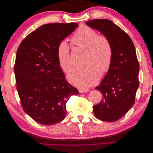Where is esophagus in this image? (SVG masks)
I'll use <instances>...</instances> for the list:
<instances>
[{"instance_id": "1", "label": "esophagus", "mask_w": 153, "mask_h": 153, "mask_svg": "<svg viewBox=\"0 0 153 153\" xmlns=\"http://www.w3.org/2000/svg\"><path fill=\"white\" fill-rule=\"evenodd\" d=\"M88 91H89V90H88V89H79L80 93H85V92H87Z\"/></svg>"}]
</instances>
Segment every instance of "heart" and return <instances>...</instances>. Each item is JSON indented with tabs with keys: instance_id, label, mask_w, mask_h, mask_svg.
<instances>
[{
	"instance_id": "obj_1",
	"label": "heart",
	"mask_w": 153,
	"mask_h": 153,
	"mask_svg": "<svg viewBox=\"0 0 153 153\" xmlns=\"http://www.w3.org/2000/svg\"><path fill=\"white\" fill-rule=\"evenodd\" d=\"M71 40L75 45L87 48L85 62L87 65L74 69L68 74V79L78 87H90L98 81L101 75L109 70L113 58L112 43L107 36L98 34L94 29L84 24L76 30ZM57 56L60 67L64 72L68 73L72 68V62L69 47L66 41L59 43Z\"/></svg>"
}]
</instances>
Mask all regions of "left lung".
Returning a JSON list of instances; mask_svg holds the SVG:
<instances>
[{
    "label": "left lung",
    "mask_w": 153,
    "mask_h": 153,
    "mask_svg": "<svg viewBox=\"0 0 153 153\" xmlns=\"http://www.w3.org/2000/svg\"><path fill=\"white\" fill-rule=\"evenodd\" d=\"M86 24L107 36L113 47L112 64L106 76L95 89L103 98L93 106L95 116L107 122H114L126 114L135 103L139 85V64L135 46L130 37L107 19H95Z\"/></svg>",
    "instance_id": "left-lung-1"
}]
</instances>
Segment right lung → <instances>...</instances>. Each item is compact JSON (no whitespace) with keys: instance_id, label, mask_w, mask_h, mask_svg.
<instances>
[{"instance_id":"add662e5","label":"right lung","mask_w":153,"mask_h":153,"mask_svg":"<svg viewBox=\"0 0 153 153\" xmlns=\"http://www.w3.org/2000/svg\"><path fill=\"white\" fill-rule=\"evenodd\" d=\"M78 26L76 23L43 25L27 36L18 48L14 70L21 105L41 124L62 121L67 101L79 94L65 79L57 56L59 43Z\"/></svg>"}]
</instances>
